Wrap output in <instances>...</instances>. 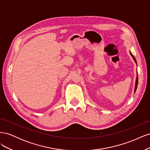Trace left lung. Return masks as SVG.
Listing matches in <instances>:
<instances>
[{"label": "left lung", "instance_id": "left-lung-1", "mask_svg": "<svg viewBox=\"0 0 150 150\" xmlns=\"http://www.w3.org/2000/svg\"><path fill=\"white\" fill-rule=\"evenodd\" d=\"M131 54V56L133 57V59L134 60V61H135V62L137 63V60H136V59H135V57H134V56L131 53H130ZM138 78L137 77V80H136V84H135V89H134V91H136V90H137V86H138Z\"/></svg>", "mask_w": 150, "mask_h": 150}]
</instances>
